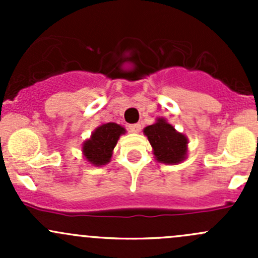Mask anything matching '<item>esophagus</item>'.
<instances>
[{
	"label": "esophagus",
	"mask_w": 258,
	"mask_h": 258,
	"mask_svg": "<svg viewBox=\"0 0 258 258\" xmlns=\"http://www.w3.org/2000/svg\"><path fill=\"white\" fill-rule=\"evenodd\" d=\"M128 131L132 132V134H137V132L141 131V124L140 123L128 124Z\"/></svg>",
	"instance_id": "34e87169"
}]
</instances>
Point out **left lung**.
Returning <instances> with one entry per match:
<instances>
[{"instance_id":"1","label":"left lung","mask_w":258,"mask_h":258,"mask_svg":"<svg viewBox=\"0 0 258 258\" xmlns=\"http://www.w3.org/2000/svg\"><path fill=\"white\" fill-rule=\"evenodd\" d=\"M144 132L152 146L158 162L173 165L184 160L187 139L182 134H178L165 119L158 118L155 124L146 127Z\"/></svg>"}]
</instances>
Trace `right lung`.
Returning <instances> with one entry per match:
<instances>
[{"instance_id":"obj_1","label":"right lung","mask_w":258,"mask_h":258,"mask_svg":"<svg viewBox=\"0 0 258 258\" xmlns=\"http://www.w3.org/2000/svg\"><path fill=\"white\" fill-rule=\"evenodd\" d=\"M122 134H124L123 127L113 122L97 127L91 139L83 144L82 151L86 160L96 166L110 162L114 146Z\"/></svg>"}]
</instances>
